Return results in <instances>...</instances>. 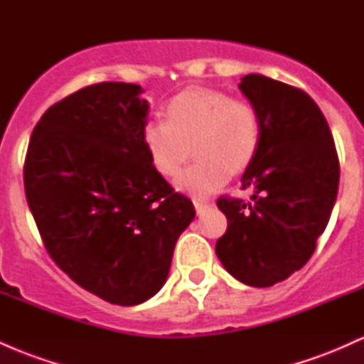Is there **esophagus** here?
<instances>
[{"label":"esophagus","mask_w":364,"mask_h":364,"mask_svg":"<svg viewBox=\"0 0 364 364\" xmlns=\"http://www.w3.org/2000/svg\"><path fill=\"white\" fill-rule=\"evenodd\" d=\"M193 205H195V210H196V214H198V215H202L203 212H205L207 208L210 207V203L205 202V200H200V198H196V200H193Z\"/></svg>","instance_id":"esophagus-1"}]
</instances>
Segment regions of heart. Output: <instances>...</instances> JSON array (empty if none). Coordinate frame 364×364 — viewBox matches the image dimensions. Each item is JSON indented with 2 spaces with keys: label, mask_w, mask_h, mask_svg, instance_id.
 I'll return each mask as SVG.
<instances>
[{
  "label": "heart",
  "mask_w": 364,
  "mask_h": 364,
  "mask_svg": "<svg viewBox=\"0 0 364 364\" xmlns=\"http://www.w3.org/2000/svg\"><path fill=\"white\" fill-rule=\"evenodd\" d=\"M166 121H149L144 145L159 174L178 176L191 150L196 161L178 178L186 193L205 196L248 168L262 144L260 114L220 90L188 89L166 106Z\"/></svg>",
  "instance_id": "obj_1"
}]
</instances>
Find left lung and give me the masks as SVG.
<instances>
[{"label": "left lung", "mask_w": 364, "mask_h": 364, "mask_svg": "<svg viewBox=\"0 0 364 364\" xmlns=\"http://www.w3.org/2000/svg\"><path fill=\"white\" fill-rule=\"evenodd\" d=\"M240 89L258 111L262 144L241 183L253 202L220 196L228 231L215 253L229 274L253 287L284 281L310 260L339 188V157L323 112L306 92L263 75Z\"/></svg>", "instance_id": "1"}]
</instances>
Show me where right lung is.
<instances>
[{"label": "right lung", "mask_w": 364, "mask_h": 364, "mask_svg": "<svg viewBox=\"0 0 364 364\" xmlns=\"http://www.w3.org/2000/svg\"><path fill=\"white\" fill-rule=\"evenodd\" d=\"M141 87L101 82L53 104L23 166L27 203L54 263L104 301L133 306L168 279L195 207L150 162Z\"/></svg>", "instance_id": "add662e5"}]
</instances>
